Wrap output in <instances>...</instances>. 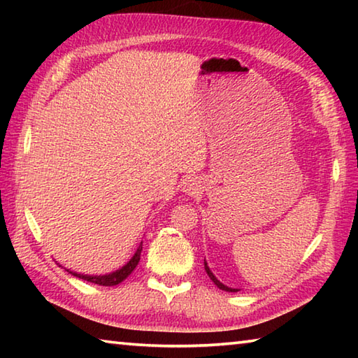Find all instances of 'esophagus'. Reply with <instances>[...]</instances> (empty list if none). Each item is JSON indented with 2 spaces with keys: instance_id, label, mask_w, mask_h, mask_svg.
<instances>
[{
  "instance_id": "esophagus-1",
  "label": "esophagus",
  "mask_w": 358,
  "mask_h": 358,
  "mask_svg": "<svg viewBox=\"0 0 358 358\" xmlns=\"http://www.w3.org/2000/svg\"><path fill=\"white\" fill-rule=\"evenodd\" d=\"M201 181H199L197 178H189V180H186V183H185V187H183V191L186 192V194H189V196H196V194H199L201 192Z\"/></svg>"
}]
</instances>
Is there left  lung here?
Returning a JSON list of instances; mask_svg holds the SVG:
<instances>
[{
  "label": "left lung",
  "mask_w": 358,
  "mask_h": 358,
  "mask_svg": "<svg viewBox=\"0 0 358 358\" xmlns=\"http://www.w3.org/2000/svg\"><path fill=\"white\" fill-rule=\"evenodd\" d=\"M203 265H205V271H207V275L210 276V280L213 281L217 287H220L221 290H226V292H238L240 289H234V287H229V286H226V284H222L220 280H217V278L213 275V271L210 270V266H208V264H207V260H203Z\"/></svg>",
  "instance_id": "left-lung-1"
}]
</instances>
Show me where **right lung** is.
<instances>
[{
    "instance_id": "1",
    "label": "right lung",
    "mask_w": 358,
    "mask_h": 358,
    "mask_svg": "<svg viewBox=\"0 0 358 358\" xmlns=\"http://www.w3.org/2000/svg\"><path fill=\"white\" fill-rule=\"evenodd\" d=\"M141 252H142V241L138 245L137 251L134 252V256L129 259V262H126L121 268L112 271V273H106V275H83V273H77V271H72L69 268H66V271H69L71 275H74L77 278H80L83 281H90L93 284H98V286H117L121 281H124L128 278L141 260Z\"/></svg>"
}]
</instances>
